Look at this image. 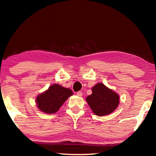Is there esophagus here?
<instances>
[{
    "mask_svg": "<svg viewBox=\"0 0 156 156\" xmlns=\"http://www.w3.org/2000/svg\"><path fill=\"white\" fill-rule=\"evenodd\" d=\"M76 95L79 96V97H81V96L83 95V93H82L81 91H78L77 93H76Z\"/></svg>",
    "mask_w": 156,
    "mask_h": 156,
    "instance_id": "34e87169",
    "label": "esophagus"
}]
</instances>
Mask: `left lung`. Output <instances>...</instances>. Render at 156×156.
Segmentation results:
<instances>
[{
  "label": "left lung",
  "instance_id": "left-lung-1",
  "mask_svg": "<svg viewBox=\"0 0 156 156\" xmlns=\"http://www.w3.org/2000/svg\"><path fill=\"white\" fill-rule=\"evenodd\" d=\"M93 112L98 116L109 115L117 108L119 96L102 83H98L92 88V94L86 99Z\"/></svg>",
  "mask_w": 156,
  "mask_h": 156
}]
</instances>
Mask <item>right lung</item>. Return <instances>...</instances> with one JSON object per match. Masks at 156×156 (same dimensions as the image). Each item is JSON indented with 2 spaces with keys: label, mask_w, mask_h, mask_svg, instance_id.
Segmentation results:
<instances>
[{
  "label": "right lung",
  "mask_w": 156,
  "mask_h": 156,
  "mask_svg": "<svg viewBox=\"0 0 156 156\" xmlns=\"http://www.w3.org/2000/svg\"><path fill=\"white\" fill-rule=\"evenodd\" d=\"M72 90L57 84L50 86L44 93L37 96L36 100L38 108L48 114L56 112L69 96Z\"/></svg>",
  "instance_id": "add662e5"
}]
</instances>
